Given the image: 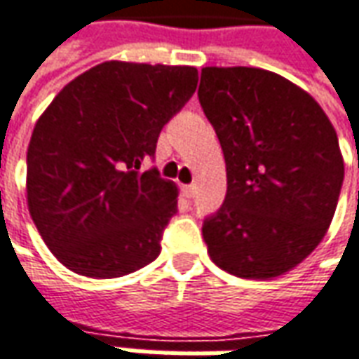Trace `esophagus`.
<instances>
[{
    "label": "esophagus",
    "instance_id": "1",
    "mask_svg": "<svg viewBox=\"0 0 359 359\" xmlns=\"http://www.w3.org/2000/svg\"><path fill=\"white\" fill-rule=\"evenodd\" d=\"M184 194H187L189 198H192V196L196 194V184H187V187H184Z\"/></svg>",
    "mask_w": 359,
    "mask_h": 359
}]
</instances>
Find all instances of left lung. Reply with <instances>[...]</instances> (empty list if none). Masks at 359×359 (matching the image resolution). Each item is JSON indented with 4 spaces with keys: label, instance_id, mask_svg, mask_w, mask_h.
I'll use <instances>...</instances> for the list:
<instances>
[{
    "label": "left lung",
    "instance_id": "8db88e82",
    "mask_svg": "<svg viewBox=\"0 0 359 359\" xmlns=\"http://www.w3.org/2000/svg\"><path fill=\"white\" fill-rule=\"evenodd\" d=\"M198 100L228 177L224 204L202 224L210 259L243 279L283 275L336 212L344 161L332 123L313 96L262 68H202Z\"/></svg>",
    "mask_w": 359,
    "mask_h": 359
}]
</instances>
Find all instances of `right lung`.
Wrapping results in <instances>:
<instances>
[{
    "mask_svg": "<svg viewBox=\"0 0 359 359\" xmlns=\"http://www.w3.org/2000/svg\"><path fill=\"white\" fill-rule=\"evenodd\" d=\"M194 67L109 60L58 92L27 149V202L48 250L70 271L123 277L155 262L177 214V187L155 157L165 123L189 102Z\"/></svg>",
    "mask_w": 359,
    "mask_h": 359,
    "instance_id": "right-lung-1",
    "label": "right lung"
}]
</instances>
